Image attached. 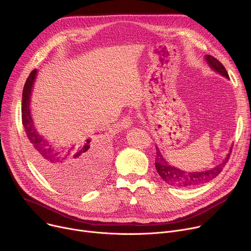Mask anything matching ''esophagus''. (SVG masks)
<instances>
[{
    "label": "esophagus",
    "mask_w": 251,
    "mask_h": 251,
    "mask_svg": "<svg viewBox=\"0 0 251 251\" xmlns=\"http://www.w3.org/2000/svg\"><path fill=\"white\" fill-rule=\"evenodd\" d=\"M133 122V119L130 115H125L121 120V126L124 128H129Z\"/></svg>",
    "instance_id": "esophagus-1"
}]
</instances>
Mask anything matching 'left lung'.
<instances>
[{
    "label": "left lung",
    "instance_id": "obj_1",
    "mask_svg": "<svg viewBox=\"0 0 251 251\" xmlns=\"http://www.w3.org/2000/svg\"><path fill=\"white\" fill-rule=\"evenodd\" d=\"M205 59H206L207 63L209 64V66L213 70L218 71L219 74L226 76V78H229L226 69L225 68V66L223 65V63L220 60H218L216 57H213L208 54L205 55ZM231 150H232V148L230 149L229 153L227 154L226 158L223 161V163L217 167H214L213 169H210V170H207L204 172L188 173V172H184L182 170H178V169L169 165L167 163V161L164 160L163 155L161 154L158 147H156L157 155L155 158L156 159L155 166H156V170H157L158 174L163 178V181H165L168 185L177 187V188H190V187H193L196 185L207 183V182L211 181L212 178L218 176L221 174V172L223 171L226 164L228 162Z\"/></svg>",
    "mask_w": 251,
    "mask_h": 251
}]
</instances>
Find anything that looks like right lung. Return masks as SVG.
Segmentation results:
<instances>
[{
	"instance_id": "obj_1",
	"label": "right lung",
	"mask_w": 251,
	"mask_h": 251,
	"mask_svg": "<svg viewBox=\"0 0 251 251\" xmlns=\"http://www.w3.org/2000/svg\"><path fill=\"white\" fill-rule=\"evenodd\" d=\"M37 69L29 74L23 90L22 118L31 156L42 173L56 187L77 192L85 190V184L78 186L75 178H86L92 174H100L108 166L110 146L100 137L87 139L81 146L53 148L34 129L29 112V99ZM80 186V190L78 187Z\"/></svg>"
}]
</instances>
